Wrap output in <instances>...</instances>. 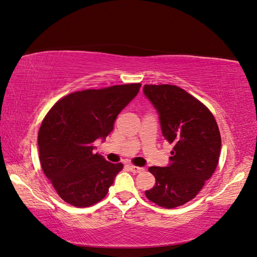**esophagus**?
<instances>
[{
  "label": "esophagus",
  "instance_id": "obj_1",
  "mask_svg": "<svg viewBox=\"0 0 257 257\" xmlns=\"http://www.w3.org/2000/svg\"><path fill=\"white\" fill-rule=\"evenodd\" d=\"M128 167H130V170H131L132 172H134V173H140V172L145 171V168H144V167H140V166L132 165V164H130Z\"/></svg>",
  "mask_w": 257,
  "mask_h": 257
}]
</instances>
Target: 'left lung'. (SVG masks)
<instances>
[{
  "label": "left lung",
  "mask_w": 257,
  "mask_h": 257,
  "mask_svg": "<svg viewBox=\"0 0 257 257\" xmlns=\"http://www.w3.org/2000/svg\"><path fill=\"white\" fill-rule=\"evenodd\" d=\"M144 92L159 112L163 137L170 145L171 164L151 166L156 179L146 197L164 208L192 200L215 172L221 134L211 110L187 91L170 84H146Z\"/></svg>",
  "instance_id": "left-lung-1"
}]
</instances>
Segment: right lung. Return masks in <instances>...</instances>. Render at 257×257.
Returning a JSON list of instances; mask_svg holds the SVG:
<instances>
[{
	"instance_id": "right-lung-1",
	"label": "right lung",
	"mask_w": 257,
	"mask_h": 257,
	"mask_svg": "<svg viewBox=\"0 0 257 257\" xmlns=\"http://www.w3.org/2000/svg\"><path fill=\"white\" fill-rule=\"evenodd\" d=\"M140 87L132 83L73 92L45 115L39 131L41 166L66 203L89 207L106 197L123 164L93 154V144L112 131L116 117Z\"/></svg>"
}]
</instances>
